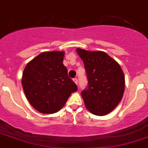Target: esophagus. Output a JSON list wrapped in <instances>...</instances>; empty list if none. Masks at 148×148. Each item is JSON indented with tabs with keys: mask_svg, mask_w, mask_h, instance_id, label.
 I'll return each instance as SVG.
<instances>
[{
	"mask_svg": "<svg viewBox=\"0 0 148 148\" xmlns=\"http://www.w3.org/2000/svg\"><path fill=\"white\" fill-rule=\"evenodd\" d=\"M73 81H74V82L78 85V79H77V78H74V79H73Z\"/></svg>",
	"mask_w": 148,
	"mask_h": 148,
	"instance_id": "34e87169",
	"label": "esophagus"
}]
</instances>
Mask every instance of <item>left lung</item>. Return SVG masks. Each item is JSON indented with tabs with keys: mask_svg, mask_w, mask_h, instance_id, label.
<instances>
[{
	"mask_svg": "<svg viewBox=\"0 0 148 148\" xmlns=\"http://www.w3.org/2000/svg\"><path fill=\"white\" fill-rule=\"evenodd\" d=\"M84 63L88 85L81 94L85 106L96 115H105L121 102L125 88L123 73L117 62L103 51L77 49Z\"/></svg>",
	"mask_w": 148,
	"mask_h": 148,
	"instance_id": "left-lung-1",
	"label": "left lung"
}]
</instances>
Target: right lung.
Segmentation results:
<instances>
[{
    "label": "right lung",
    "instance_id": "obj_1",
    "mask_svg": "<svg viewBox=\"0 0 148 148\" xmlns=\"http://www.w3.org/2000/svg\"><path fill=\"white\" fill-rule=\"evenodd\" d=\"M62 51L42 52L24 69L22 87L27 100L36 110L53 114L64 106L69 96L78 90L68 76Z\"/></svg>",
    "mask_w": 148,
    "mask_h": 148
}]
</instances>
